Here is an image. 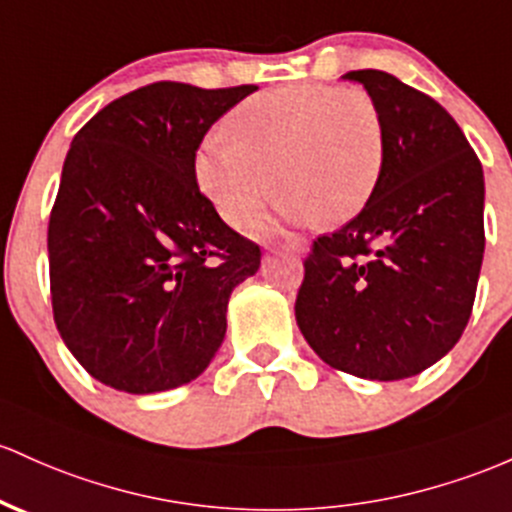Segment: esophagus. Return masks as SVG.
<instances>
[{
	"instance_id": "34e87169",
	"label": "esophagus",
	"mask_w": 512,
	"mask_h": 512,
	"mask_svg": "<svg viewBox=\"0 0 512 512\" xmlns=\"http://www.w3.org/2000/svg\"><path fill=\"white\" fill-rule=\"evenodd\" d=\"M272 247H284V250L296 252V255H303V252H306V243H303V240H286V243L272 245Z\"/></svg>"
}]
</instances>
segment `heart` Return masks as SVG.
<instances>
[{"label":"heart","mask_w":512,"mask_h":512,"mask_svg":"<svg viewBox=\"0 0 512 512\" xmlns=\"http://www.w3.org/2000/svg\"><path fill=\"white\" fill-rule=\"evenodd\" d=\"M226 131L230 138H204L194 170L235 228L255 218L274 187L286 221L338 226L367 209L384 174V119L359 87L291 84L255 94L226 116Z\"/></svg>","instance_id":"1"}]
</instances>
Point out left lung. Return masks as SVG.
<instances>
[{"mask_svg":"<svg viewBox=\"0 0 512 512\" xmlns=\"http://www.w3.org/2000/svg\"><path fill=\"white\" fill-rule=\"evenodd\" d=\"M384 119L367 209L313 240L296 323L316 355L374 381L420 374L462 338L484 260V170L457 121L381 70H352Z\"/></svg>","mask_w":512,"mask_h":512,"instance_id":"8db88e82","label":"left lung"}]
</instances>
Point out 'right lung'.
Returning a JSON list of instances; mask_svg holds the SVG:
<instances>
[{
  "label": "right lung",
  "mask_w": 512,
  "mask_h": 512,
  "mask_svg": "<svg viewBox=\"0 0 512 512\" xmlns=\"http://www.w3.org/2000/svg\"><path fill=\"white\" fill-rule=\"evenodd\" d=\"M255 89L153 82L72 138L48 223L50 299L67 350L101 384L177 389L221 347L230 291L262 252L199 192L194 160Z\"/></svg>",
  "instance_id": "obj_1"
}]
</instances>
